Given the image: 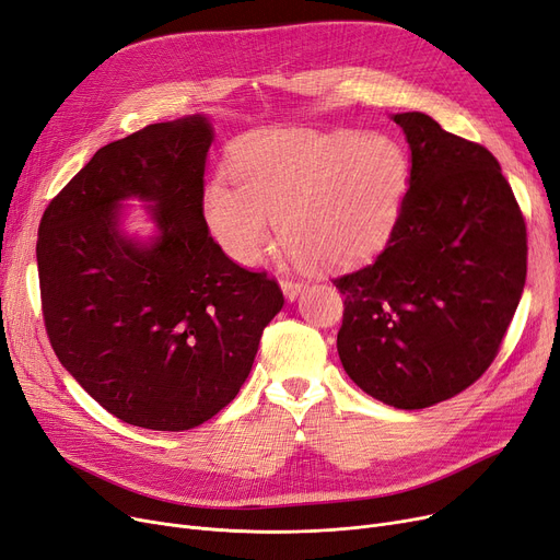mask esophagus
<instances>
[{
  "label": "esophagus",
  "mask_w": 560,
  "mask_h": 560,
  "mask_svg": "<svg viewBox=\"0 0 560 560\" xmlns=\"http://www.w3.org/2000/svg\"><path fill=\"white\" fill-rule=\"evenodd\" d=\"M304 288H306V283H300V281H293V279H285V281H281V290H283V295H285V300H288V302L298 300V295L302 293Z\"/></svg>",
  "instance_id": "1"
}]
</instances>
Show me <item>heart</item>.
<instances>
[{
	"label": "heart",
	"mask_w": 560,
	"mask_h": 560,
	"mask_svg": "<svg viewBox=\"0 0 560 560\" xmlns=\"http://www.w3.org/2000/svg\"><path fill=\"white\" fill-rule=\"evenodd\" d=\"M231 178L235 187L208 185L203 214L233 262H260L277 222L295 258L346 267L392 237L409 189V160L380 132L277 130L240 141Z\"/></svg>",
	"instance_id": "heart-1"
}]
</instances>
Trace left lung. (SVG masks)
Here are the masks:
<instances>
[{"instance_id":"left-lung-1","label":"left lung","mask_w":560,"mask_h":560,"mask_svg":"<svg viewBox=\"0 0 560 560\" xmlns=\"http://www.w3.org/2000/svg\"><path fill=\"white\" fill-rule=\"evenodd\" d=\"M411 153L386 249L334 279L336 348L375 400L423 409L465 392L499 352L526 281V226L497 158L421 112L392 116Z\"/></svg>"}]
</instances>
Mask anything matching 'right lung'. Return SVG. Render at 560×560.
<instances>
[{"label": "right lung", "mask_w": 560, "mask_h": 560, "mask_svg": "<svg viewBox=\"0 0 560 560\" xmlns=\"http://www.w3.org/2000/svg\"><path fill=\"white\" fill-rule=\"evenodd\" d=\"M206 114L153 124L95 153L38 229L47 336L63 369L109 415L180 432L224 409L281 311L275 279L235 265L210 237ZM137 200L154 224L125 231Z\"/></svg>", "instance_id": "add662e5"}]
</instances>
